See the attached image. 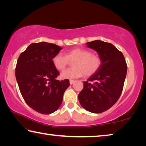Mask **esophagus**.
Returning a JSON list of instances; mask_svg holds the SVG:
<instances>
[{
  "mask_svg": "<svg viewBox=\"0 0 146 146\" xmlns=\"http://www.w3.org/2000/svg\"><path fill=\"white\" fill-rule=\"evenodd\" d=\"M75 82V80H69V83H70V84H73Z\"/></svg>",
  "mask_w": 146,
  "mask_h": 146,
  "instance_id": "esophagus-1",
  "label": "esophagus"
}]
</instances>
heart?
I'll use <instances>...</instances> for the list:
<instances>
[{
	"mask_svg": "<svg viewBox=\"0 0 146 146\" xmlns=\"http://www.w3.org/2000/svg\"><path fill=\"white\" fill-rule=\"evenodd\" d=\"M73 61V67L63 71L61 74L62 78H75L82 75L91 77L98 73L102 66V59L99 55L81 48L69 50L66 55L58 53L52 58V64L59 71L64 70L70 62Z\"/></svg>",
	"mask_w": 146,
	"mask_h": 146,
	"instance_id": "obj_1",
	"label": "heart"
}]
</instances>
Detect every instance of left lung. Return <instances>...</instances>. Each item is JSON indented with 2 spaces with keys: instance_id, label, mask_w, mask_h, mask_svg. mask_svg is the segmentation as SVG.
I'll list each match as a JSON object with an SVG mask.
<instances>
[{
  "instance_id": "left-lung-1",
  "label": "left lung",
  "mask_w": 146,
  "mask_h": 146,
  "mask_svg": "<svg viewBox=\"0 0 146 146\" xmlns=\"http://www.w3.org/2000/svg\"><path fill=\"white\" fill-rule=\"evenodd\" d=\"M87 45L98 52L102 59V66L98 73L84 82L78 101L89 112H103L112 107L121 96L127 71V63L122 52L112 44L96 40L88 42Z\"/></svg>"
}]
</instances>
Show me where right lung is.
<instances>
[{
    "label": "right lung",
    "instance_id": "add662e5",
    "mask_svg": "<svg viewBox=\"0 0 146 146\" xmlns=\"http://www.w3.org/2000/svg\"><path fill=\"white\" fill-rule=\"evenodd\" d=\"M62 48L47 42L33 43L21 53L15 67V77L26 103L43 114L56 111L62 104L69 80H56L59 71L52 58Z\"/></svg>",
    "mask_w": 146,
    "mask_h": 146
}]
</instances>
